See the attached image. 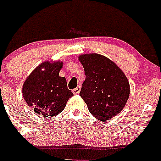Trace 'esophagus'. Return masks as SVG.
<instances>
[{
	"label": "esophagus",
	"instance_id": "1",
	"mask_svg": "<svg viewBox=\"0 0 161 161\" xmlns=\"http://www.w3.org/2000/svg\"><path fill=\"white\" fill-rule=\"evenodd\" d=\"M80 86L76 87V88H74V89H73V94H78V93H80Z\"/></svg>",
	"mask_w": 161,
	"mask_h": 161
}]
</instances>
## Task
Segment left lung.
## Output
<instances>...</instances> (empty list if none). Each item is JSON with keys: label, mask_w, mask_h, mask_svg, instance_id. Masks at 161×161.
Returning <instances> with one entry per match:
<instances>
[{"label": "left lung", "mask_w": 161, "mask_h": 161, "mask_svg": "<svg viewBox=\"0 0 161 161\" xmlns=\"http://www.w3.org/2000/svg\"><path fill=\"white\" fill-rule=\"evenodd\" d=\"M78 60L86 76L80 96L97 120H110L129 100L130 85L126 76L113 60L101 54H82Z\"/></svg>", "instance_id": "left-lung-1"}]
</instances>
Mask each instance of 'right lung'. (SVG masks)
<instances>
[{"label":"right lung","instance_id":"right-lung-1","mask_svg":"<svg viewBox=\"0 0 161 161\" xmlns=\"http://www.w3.org/2000/svg\"><path fill=\"white\" fill-rule=\"evenodd\" d=\"M63 62L45 61L32 71L24 82L22 94L28 105L44 116L53 117L64 110L73 93L64 77L59 76Z\"/></svg>","mask_w":161,"mask_h":161}]
</instances>
